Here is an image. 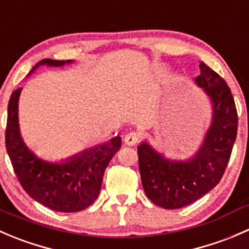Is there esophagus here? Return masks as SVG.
<instances>
[{
    "mask_svg": "<svg viewBox=\"0 0 249 249\" xmlns=\"http://www.w3.org/2000/svg\"><path fill=\"white\" fill-rule=\"evenodd\" d=\"M140 139H141V135L139 134V132L131 131V132H129L126 136H125L124 141L127 145H135L137 142H139Z\"/></svg>",
    "mask_w": 249,
    "mask_h": 249,
    "instance_id": "esophagus-1",
    "label": "esophagus"
}]
</instances>
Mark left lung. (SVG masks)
I'll return each mask as SVG.
<instances>
[{"label":"left lung","instance_id":"8db88e82","mask_svg":"<svg viewBox=\"0 0 249 249\" xmlns=\"http://www.w3.org/2000/svg\"><path fill=\"white\" fill-rule=\"evenodd\" d=\"M195 78L213 104V120L203 144L188 161H170L148 143L137 147L143 189L148 199L166 210L190 205L219 183L237 135V110L230 88L217 72L200 64Z\"/></svg>","mask_w":249,"mask_h":249}]
</instances>
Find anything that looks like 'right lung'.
<instances>
[{
    "label": "right lung",
    "instance_id": "obj_1",
    "mask_svg": "<svg viewBox=\"0 0 249 249\" xmlns=\"http://www.w3.org/2000/svg\"><path fill=\"white\" fill-rule=\"evenodd\" d=\"M70 60L43 59L41 65L62 66ZM21 88L14 90L8 104L6 127V149L22 189L37 202L57 212H79L97 199L102 179L110 159L120 149L122 139L108 142L74 155L62 164H52L38 159L30 152L20 136L18 123V101Z\"/></svg>",
    "mask_w": 249,
    "mask_h": 249
}]
</instances>
